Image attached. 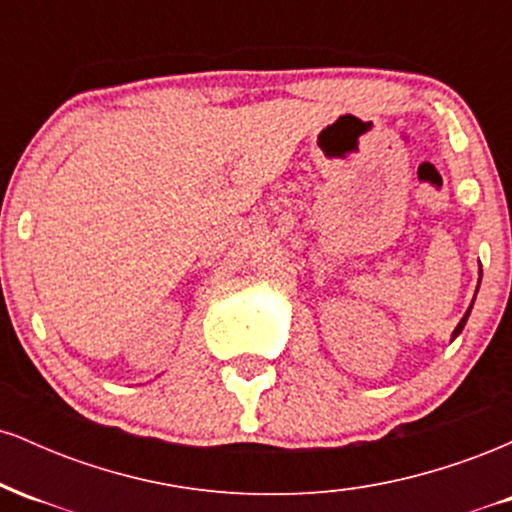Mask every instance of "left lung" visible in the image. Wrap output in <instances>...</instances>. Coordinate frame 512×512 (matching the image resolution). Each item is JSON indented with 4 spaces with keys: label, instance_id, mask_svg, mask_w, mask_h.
Returning <instances> with one entry per match:
<instances>
[{
    "label": "left lung",
    "instance_id": "obj_1",
    "mask_svg": "<svg viewBox=\"0 0 512 512\" xmlns=\"http://www.w3.org/2000/svg\"><path fill=\"white\" fill-rule=\"evenodd\" d=\"M479 284H481V267H479ZM477 291H479V286H477ZM477 291H474V298H477ZM472 305H474V301H472V303H469L467 313H464V315H462V320H460V322H457L455 332H452V339H457V337H460V332L464 330V325H467V317H469V313H472ZM452 339H450V342H452Z\"/></svg>",
    "mask_w": 512,
    "mask_h": 512
}]
</instances>
